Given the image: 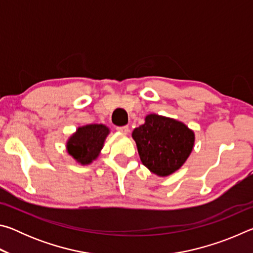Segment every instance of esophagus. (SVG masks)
<instances>
[{
  "label": "esophagus",
  "instance_id": "esophagus-1",
  "mask_svg": "<svg viewBox=\"0 0 253 253\" xmlns=\"http://www.w3.org/2000/svg\"><path fill=\"white\" fill-rule=\"evenodd\" d=\"M116 129L119 131V132H122V134H127L128 131H129V128H128V126H118Z\"/></svg>",
  "mask_w": 253,
  "mask_h": 253
}]
</instances>
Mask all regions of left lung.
I'll use <instances>...</instances> for the list:
<instances>
[{
	"label": "left lung",
	"mask_w": 253,
	"mask_h": 253,
	"mask_svg": "<svg viewBox=\"0 0 253 253\" xmlns=\"http://www.w3.org/2000/svg\"><path fill=\"white\" fill-rule=\"evenodd\" d=\"M132 138L143 164L158 176H169L190 156L194 131L173 118L149 114L145 123L132 130Z\"/></svg>",
	"instance_id": "obj_1"
}]
</instances>
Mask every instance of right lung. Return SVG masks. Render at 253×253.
<instances>
[{
	"label": "right lung",
	"mask_w": 253,
	"mask_h": 253,
	"mask_svg": "<svg viewBox=\"0 0 253 253\" xmlns=\"http://www.w3.org/2000/svg\"><path fill=\"white\" fill-rule=\"evenodd\" d=\"M109 128L102 124L79 127L67 142V151L81 165H88L99 156Z\"/></svg>",
	"instance_id": "obj_1"
}]
</instances>
